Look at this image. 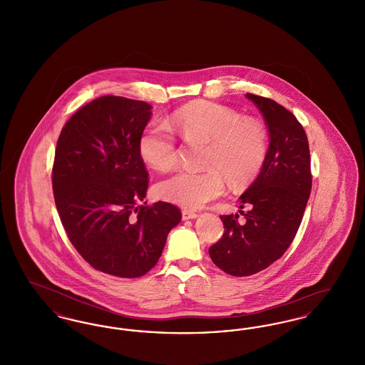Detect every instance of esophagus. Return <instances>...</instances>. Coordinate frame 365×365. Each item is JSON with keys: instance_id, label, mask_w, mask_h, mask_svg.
<instances>
[{"instance_id": "esophagus-1", "label": "esophagus", "mask_w": 365, "mask_h": 365, "mask_svg": "<svg viewBox=\"0 0 365 365\" xmlns=\"http://www.w3.org/2000/svg\"><path fill=\"white\" fill-rule=\"evenodd\" d=\"M198 216V213L189 210V209H183L182 210V219L183 220H190V219H195Z\"/></svg>"}]
</instances>
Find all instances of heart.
Instances as JSON below:
<instances>
[{"label": "heart", "instance_id": "obj_1", "mask_svg": "<svg viewBox=\"0 0 365 365\" xmlns=\"http://www.w3.org/2000/svg\"><path fill=\"white\" fill-rule=\"evenodd\" d=\"M173 123L185 137L208 140L209 170H179L161 180L156 191L163 200L183 208H201L225 194L223 175L232 186L242 187L260 173L267 156V134L260 123L245 120L232 108L212 101L178 109ZM138 149L143 161L160 171L171 168L178 158L174 134L163 123L146 125Z\"/></svg>", "mask_w": 365, "mask_h": 365}]
</instances>
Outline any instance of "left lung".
<instances>
[{
    "label": "left lung",
    "instance_id": "left-lung-1",
    "mask_svg": "<svg viewBox=\"0 0 365 365\" xmlns=\"http://www.w3.org/2000/svg\"><path fill=\"white\" fill-rule=\"evenodd\" d=\"M264 116L269 148L261 173L241 195L240 215L220 216L223 237L209 247L212 261L232 277L257 274L293 242L312 189L309 143L301 123L271 98L246 93Z\"/></svg>",
    "mask_w": 365,
    "mask_h": 365
}]
</instances>
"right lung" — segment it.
Listing matches in <instances>:
<instances>
[{
    "label": "right lung",
    "instance_id": "right-lung-1",
    "mask_svg": "<svg viewBox=\"0 0 365 365\" xmlns=\"http://www.w3.org/2000/svg\"><path fill=\"white\" fill-rule=\"evenodd\" d=\"M152 105L104 96L63 127L52 170L56 208L68 240L97 271L139 278L160 259L182 219L170 202H145L149 174L139 155Z\"/></svg>",
    "mask_w": 365,
    "mask_h": 365
}]
</instances>
